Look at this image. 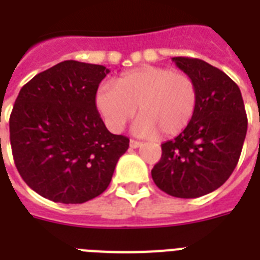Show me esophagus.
<instances>
[{
	"instance_id": "34e87169",
	"label": "esophagus",
	"mask_w": 260,
	"mask_h": 260,
	"mask_svg": "<svg viewBox=\"0 0 260 260\" xmlns=\"http://www.w3.org/2000/svg\"><path fill=\"white\" fill-rule=\"evenodd\" d=\"M142 146V143L138 142V141H134V139H130V147L132 149H138V147H141Z\"/></svg>"
}]
</instances>
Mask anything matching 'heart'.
Segmentation results:
<instances>
[{"label":"heart","mask_w":260,"mask_h":260,"mask_svg":"<svg viewBox=\"0 0 260 260\" xmlns=\"http://www.w3.org/2000/svg\"><path fill=\"white\" fill-rule=\"evenodd\" d=\"M198 90L194 79L183 72L165 66L143 65L122 73L114 85L96 90L95 105L111 132L123 130L135 115L141 117L134 132L142 137L169 138L186 128L195 114Z\"/></svg>","instance_id":"1"}]
</instances>
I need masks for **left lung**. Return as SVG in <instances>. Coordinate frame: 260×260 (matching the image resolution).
Instances as JSON below:
<instances>
[{"instance_id": "1", "label": "left lung", "mask_w": 260, "mask_h": 260, "mask_svg": "<svg viewBox=\"0 0 260 260\" xmlns=\"http://www.w3.org/2000/svg\"><path fill=\"white\" fill-rule=\"evenodd\" d=\"M194 79L198 102L181 134L162 143L151 170L154 183L177 198H198L230 178L242 153L247 117L238 85L226 73L198 58H171Z\"/></svg>"}]
</instances>
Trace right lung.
<instances>
[{"label": "right lung", "instance_id": "obj_1", "mask_svg": "<svg viewBox=\"0 0 260 260\" xmlns=\"http://www.w3.org/2000/svg\"><path fill=\"white\" fill-rule=\"evenodd\" d=\"M102 65L63 61L21 89L10 114L17 170L31 190L59 203H83L110 184L128 138L111 134L95 106Z\"/></svg>", "mask_w": 260, "mask_h": 260}]
</instances>
